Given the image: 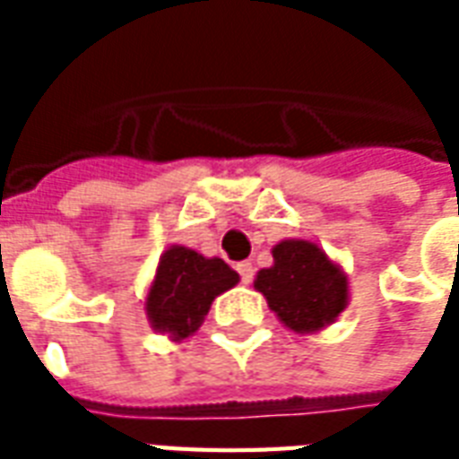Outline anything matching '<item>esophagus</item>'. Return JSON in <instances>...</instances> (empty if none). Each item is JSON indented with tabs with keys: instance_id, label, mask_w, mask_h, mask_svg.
Segmentation results:
<instances>
[{
	"instance_id": "obj_1",
	"label": "esophagus",
	"mask_w": 459,
	"mask_h": 459,
	"mask_svg": "<svg viewBox=\"0 0 459 459\" xmlns=\"http://www.w3.org/2000/svg\"><path fill=\"white\" fill-rule=\"evenodd\" d=\"M238 275H240V282L250 285V282H253V275H255V268H253V263H240Z\"/></svg>"
}]
</instances>
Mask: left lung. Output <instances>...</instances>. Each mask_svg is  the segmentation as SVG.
<instances>
[{
  "mask_svg": "<svg viewBox=\"0 0 459 459\" xmlns=\"http://www.w3.org/2000/svg\"><path fill=\"white\" fill-rule=\"evenodd\" d=\"M273 265L255 275V290L278 319L298 334L319 332L344 312L349 282L344 270L317 243L288 238L273 248Z\"/></svg>",
  "mask_w": 459,
  "mask_h": 459,
  "instance_id": "1",
  "label": "left lung"
}]
</instances>
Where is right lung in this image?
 Returning <instances> with one entry per match:
<instances>
[{
    "instance_id": "right-lung-1",
    "label": "right lung",
    "mask_w": 459,
    "mask_h": 459,
    "mask_svg": "<svg viewBox=\"0 0 459 459\" xmlns=\"http://www.w3.org/2000/svg\"><path fill=\"white\" fill-rule=\"evenodd\" d=\"M238 280V273L221 258H204L196 250L171 246L161 253L144 299L152 329L174 342L191 337L209 315L211 302Z\"/></svg>"
}]
</instances>
